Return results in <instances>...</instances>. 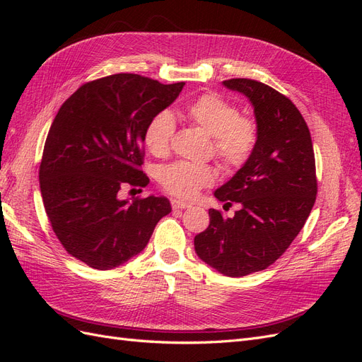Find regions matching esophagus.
Wrapping results in <instances>:
<instances>
[{
	"instance_id": "esophagus-1",
	"label": "esophagus",
	"mask_w": 362,
	"mask_h": 362,
	"mask_svg": "<svg viewBox=\"0 0 362 362\" xmlns=\"http://www.w3.org/2000/svg\"><path fill=\"white\" fill-rule=\"evenodd\" d=\"M172 204V208L173 210H184V208H190L192 205L187 204V202H182V201H178V199H172L170 201Z\"/></svg>"
}]
</instances>
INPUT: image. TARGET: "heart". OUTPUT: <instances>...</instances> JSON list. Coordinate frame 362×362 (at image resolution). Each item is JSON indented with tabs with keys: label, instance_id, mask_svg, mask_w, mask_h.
I'll use <instances>...</instances> for the list:
<instances>
[{
	"label": "heart",
	"instance_id": "obj_1",
	"mask_svg": "<svg viewBox=\"0 0 362 362\" xmlns=\"http://www.w3.org/2000/svg\"><path fill=\"white\" fill-rule=\"evenodd\" d=\"M185 116L213 139V151L226 172L240 169L249 160L258 139L257 124L240 116L238 107L218 93H204L185 107ZM175 117L163 110L149 119L144 141L151 154L166 156L175 133ZM216 172L208 164L177 161L161 168L158 181L168 193L192 199L202 187L214 182Z\"/></svg>",
	"mask_w": 362,
	"mask_h": 362
}]
</instances>
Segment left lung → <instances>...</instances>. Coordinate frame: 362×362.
<instances>
[{
    "instance_id": "1",
    "label": "left lung",
    "mask_w": 362,
    "mask_h": 362,
    "mask_svg": "<svg viewBox=\"0 0 362 362\" xmlns=\"http://www.w3.org/2000/svg\"><path fill=\"white\" fill-rule=\"evenodd\" d=\"M223 86L250 101L258 139L249 160L214 192L242 208L233 217L208 210L210 225L194 237V250L222 275L240 278L267 269L300 233L315 202V160L308 125L287 96L247 78Z\"/></svg>"
}]
</instances>
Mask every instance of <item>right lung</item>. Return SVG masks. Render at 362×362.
<instances>
[{"label":"right lung","mask_w":362,"mask_h":362,"mask_svg":"<svg viewBox=\"0 0 362 362\" xmlns=\"http://www.w3.org/2000/svg\"><path fill=\"white\" fill-rule=\"evenodd\" d=\"M184 84L115 74L83 84L54 117L39 169L43 206L63 247L87 266L124 264L172 211L164 196L119 199L117 193L149 182L140 170L145 128Z\"/></svg>","instance_id":"right-lung-1"}]
</instances>
